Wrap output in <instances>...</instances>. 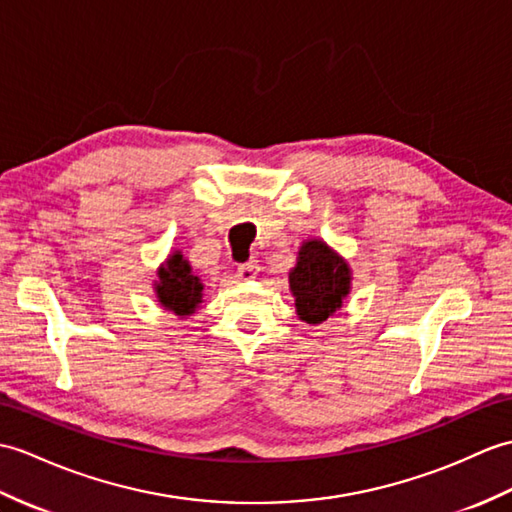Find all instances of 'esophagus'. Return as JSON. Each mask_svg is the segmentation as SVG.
Listing matches in <instances>:
<instances>
[{"label":"esophagus","instance_id":"1","mask_svg":"<svg viewBox=\"0 0 512 512\" xmlns=\"http://www.w3.org/2000/svg\"><path fill=\"white\" fill-rule=\"evenodd\" d=\"M257 272H259L257 261H246V264H242L240 268H237V279L251 281V279L257 277Z\"/></svg>","mask_w":512,"mask_h":512}]
</instances>
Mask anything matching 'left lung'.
I'll use <instances>...</instances> for the list:
<instances>
[{"label":"left lung","mask_w":512,"mask_h":512,"mask_svg":"<svg viewBox=\"0 0 512 512\" xmlns=\"http://www.w3.org/2000/svg\"><path fill=\"white\" fill-rule=\"evenodd\" d=\"M288 277L296 316L307 325L325 323L351 294L349 261L320 237H310L301 244Z\"/></svg>","instance_id":"8db88e82"}]
</instances>
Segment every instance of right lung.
I'll list each match as a JSON object with an SVG mask.
<instances>
[{"label":"right lung","mask_w":512,"mask_h":512,"mask_svg":"<svg viewBox=\"0 0 512 512\" xmlns=\"http://www.w3.org/2000/svg\"><path fill=\"white\" fill-rule=\"evenodd\" d=\"M152 285L159 305L165 312H172L178 318L194 316L202 305L205 285H202L189 259L178 248H174L157 268V279Z\"/></svg>","instance_id":"obj_1"}]
</instances>
